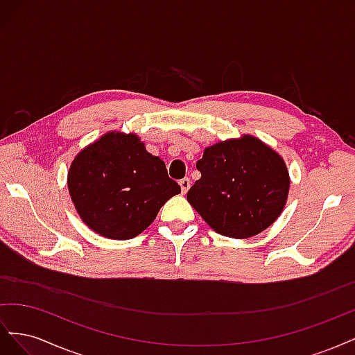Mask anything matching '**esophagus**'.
Wrapping results in <instances>:
<instances>
[{
  "label": "esophagus",
  "instance_id": "34e87169",
  "mask_svg": "<svg viewBox=\"0 0 355 355\" xmlns=\"http://www.w3.org/2000/svg\"><path fill=\"white\" fill-rule=\"evenodd\" d=\"M179 185H180V189H182V194H187L188 189H189V187H191V180H189V178L180 179V180H179Z\"/></svg>",
  "mask_w": 355,
  "mask_h": 355
}]
</instances>
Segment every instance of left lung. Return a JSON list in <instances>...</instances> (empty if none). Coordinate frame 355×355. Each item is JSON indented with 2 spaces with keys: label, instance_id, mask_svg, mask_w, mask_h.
Segmentation results:
<instances>
[{
  "label": "left lung",
  "instance_id": "1",
  "mask_svg": "<svg viewBox=\"0 0 355 355\" xmlns=\"http://www.w3.org/2000/svg\"><path fill=\"white\" fill-rule=\"evenodd\" d=\"M201 178L187 200L220 235L249 239L280 216L288 196V171L272 148L253 136L204 149Z\"/></svg>",
  "mask_w": 355,
  "mask_h": 355
}]
</instances>
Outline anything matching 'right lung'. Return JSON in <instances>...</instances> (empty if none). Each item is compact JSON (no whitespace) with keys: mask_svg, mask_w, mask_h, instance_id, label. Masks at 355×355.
I'll list each match as a JSON object with an SVG mask.
<instances>
[{"mask_svg":"<svg viewBox=\"0 0 355 355\" xmlns=\"http://www.w3.org/2000/svg\"><path fill=\"white\" fill-rule=\"evenodd\" d=\"M69 196L90 230L111 240L145 231L180 187L136 135L110 132L85 146L68 171Z\"/></svg>","mask_w":355,"mask_h":355,"instance_id":"1","label":"right lung"}]
</instances>
